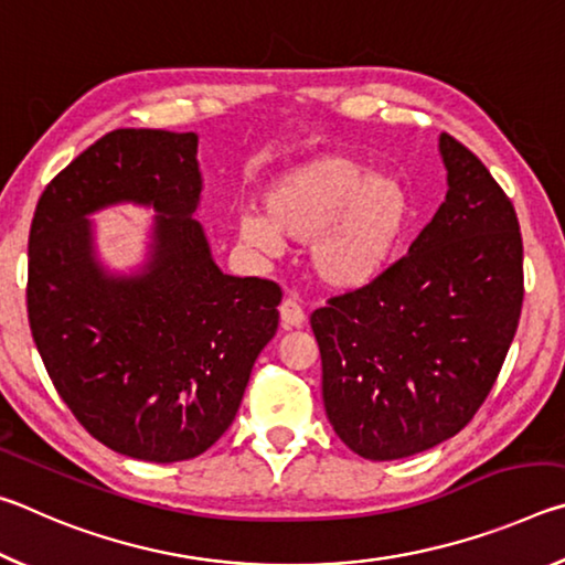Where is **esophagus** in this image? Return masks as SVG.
I'll list each match as a JSON object with an SVG mask.
<instances>
[{
  "mask_svg": "<svg viewBox=\"0 0 565 565\" xmlns=\"http://www.w3.org/2000/svg\"><path fill=\"white\" fill-rule=\"evenodd\" d=\"M279 313H281V323H284L286 329H299V327H303L306 317H303L301 306L296 303V299H286V301L281 303Z\"/></svg>",
  "mask_w": 565,
  "mask_h": 565,
  "instance_id": "1",
  "label": "esophagus"
}]
</instances>
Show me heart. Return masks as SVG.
<instances>
[{"label":"heart","mask_w":565,"mask_h":565,"mask_svg":"<svg viewBox=\"0 0 565 565\" xmlns=\"http://www.w3.org/2000/svg\"><path fill=\"white\" fill-rule=\"evenodd\" d=\"M414 199L396 174L371 171L347 154H321L286 169L264 191V216L244 214L238 236L266 254L311 244V269L331 289L381 279L401 256Z\"/></svg>","instance_id":"heart-1"}]
</instances>
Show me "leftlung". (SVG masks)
Returning a JSON list of instances; mask_svg holds the SVG:
<instances>
[{
    "label": "left lung",
    "instance_id": "obj_1",
    "mask_svg": "<svg viewBox=\"0 0 565 565\" xmlns=\"http://www.w3.org/2000/svg\"><path fill=\"white\" fill-rule=\"evenodd\" d=\"M446 202L374 284L311 313L321 394L353 454L394 461L456 436L499 379L523 306L519 216L491 171L441 134Z\"/></svg>",
    "mask_w": 565,
    "mask_h": 565
}]
</instances>
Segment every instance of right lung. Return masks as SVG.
<instances>
[{"mask_svg": "<svg viewBox=\"0 0 565 565\" xmlns=\"http://www.w3.org/2000/svg\"><path fill=\"white\" fill-rule=\"evenodd\" d=\"M194 131L117 129L40 196L30 228L26 311L56 394L111 451L151 463L214 446L242 404L254 361L279 327V284L228 276L196 212ZM158 209L141 275H107L87 213Z\"/></svg>", "mask_w": 565, "mask_h": 565, "instance_id": "obj_1", "label": "right lung"}]
</instances>
